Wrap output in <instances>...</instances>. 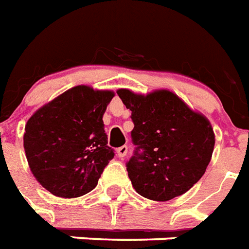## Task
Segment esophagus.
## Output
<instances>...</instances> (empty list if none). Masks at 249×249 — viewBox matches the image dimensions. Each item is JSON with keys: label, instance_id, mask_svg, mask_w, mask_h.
I'll return each mask as SVG.
<instances>
[{"label": "esophagus", "instance_id": "esophagus-1", "mask_svg": "<svg viewBox=\"0 0 249 249\" xmlns=\"http://www.w3.org/2000/svg\"><path fill=\"white\" fill-rule=\"evenodd\" d=\"M127 152H128V147H127V145H122V147H119V148L117 149V153L119 158H124L127 155Z\"/></svg>", "mask_w": 249, "mask_h": 249}]
</instances>
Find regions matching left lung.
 Returning <instances> with one entry per match:
<instances>
[{
    "mask_svg": "<svg viewBox=\"0 0 249 249\" xmlns=\"http://www.w3.org/2000/svg\"><path fill=\"white\" fill-rule=\"evenodd\" d=\"M117 93L134 122L136 148L126 164L134 189L162 202L186 193L211 160L215 136L210 122L169 90L147 96L128 89Z\"/></svg>",
    "mask_w": 249,
    "mask_h": 249,
    "instance_id": "left-lung-1",
    "label": "left lung"
}]
</instances>
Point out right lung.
Returning a JSON list of instances; mask_svg holds the SVG:
<instances>
[{"mask_svg":"<svg viewBox=\"0 0 249 249\" xmlns=\"http://www.w3.org/2000/svg\"><path fill=\"white\" fill-rule=\"evenodd\" d=\"M110 90L78 85L44 105L25 127L23 147L30 169L43 188L63 198L96 188L114 158L104 130Z\"/></svg>","mask_w":249,"mask_h":249,"instance_id":"obj_1","label":"right lung"}]
</instances>
